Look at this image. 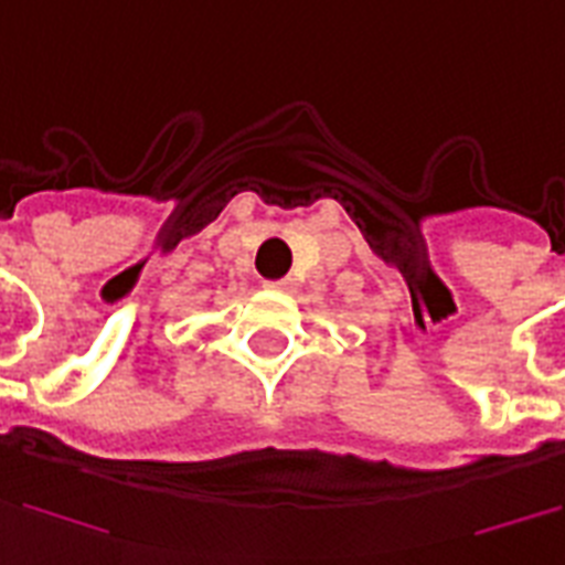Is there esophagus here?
<instances>
[{
    "label": "esophagus",
    "mask_w": 565,
    "mask_h": 565,
    "mask_svg": "<svg viewBox=\"0 0 565 565\" xmlns=\"http://www.w3.org/2000/svg\"><path fill=\"white\" fill-rule=\"evenodd\" d=\"M295 282L291 279H276V282H267V289H274V291H289Z\"/></svg>",
    "instance_id": "esophagus-1"
}]
</instances>
